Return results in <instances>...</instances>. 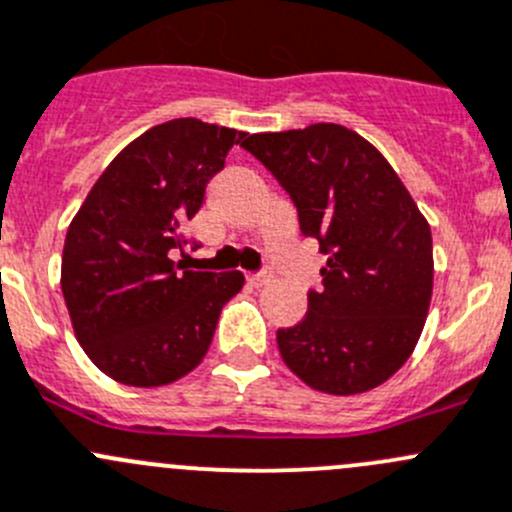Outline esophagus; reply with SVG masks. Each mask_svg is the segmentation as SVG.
I'll return each instance as SVG.
<instances>
[{
  "mask_svg": "<svg viewBox=\"0 0 512 512\" xmlns=\"http://www.w3.org/2000/svg\"><path fill=\"white\" fill-rule=\"evenodd\" d=\"M272 280V275L270 272H252V275H247V282H250V285H255V287H260V285H267V282Z\"/></svg>",
  "mask_w": 512,
  "mask_h": 512,
  "instance_id": "1",
  "label": "esophagus"
}]
</instances>
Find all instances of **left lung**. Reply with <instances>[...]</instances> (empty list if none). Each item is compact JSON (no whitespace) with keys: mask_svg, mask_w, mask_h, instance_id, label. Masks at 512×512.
I'll use <instances>...</instances> for the list:
<instances>
[{"mask_svg":"<svg viewBox=\"0 0 512 512\" xmlns=\"http://www.w3.org/2000/svg\"><path fill=\"white\" fill-rule=\"evenodd\" d=\"M297 207L327 255L307 315L277 330L285 365L312 390L357 395L415 350L433 297V235L390 162L357 132L317 122L242 145Z\"/></svg>","mask_w":512,"mask_h":512,"instance_id":"left-lung-1","label":"left lung"}]
</instances>
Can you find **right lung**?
<instances>
[{"mask_svg":"<svg viewBox=\"0 0 512 512\" xmlns=\"http://www.w3.org/2000/svg\"><path fill=\"white\" fill-rule=\"evenodd\" d=\"M245 132L195 117L157 124L124 147L74 215L62 295L89 360L122 385L160 388L200 365L242 272H195L187 222ZM192 242V250H197Z\"/></svg>","mask_w":512,"mask_h":512,"instance_id":"1","label":"right lung"}]
</instances>
